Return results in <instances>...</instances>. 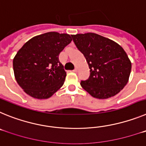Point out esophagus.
Returning a JSON list of instances; mask_svg holds the SVG:
<instances>
[{
  "mask_svg": "<svg viewBox=\"0 0 146 146\" xmlns=\"http://www.w3.org/2000/svg\"><path fill=\"white\" fill-rule=\"evenodd\" d=\"M72 72H75V73H76V72H77V69H74V70L72 71Z\"/></svg>",
  "mask_w": 146,
  "mask_h": 146,
  "instance_id": "34e87169",
  "label": "esophagus"
}]
</instances>
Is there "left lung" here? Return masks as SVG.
Segmentation results:
<instances>
[{
	"instance_id": "1",
	"label": "left lung",
	"mask_w": 146,
	"mask_h": 146,
	"mask_svg": "<svg viewBox=\"0 0 146 146\" xmlns=\"http://www.w3.org/2000/svg\"><path fill=\"white\" fill-rule=\"evenodd\" d=\"M77 49L83 54L90 76L80 85L96 99L116 95L127 84L131 69L128 55L118 44L94 33L72 35Z\"/></svg>"
}]
</instances>
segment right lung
<instances>
[{"instance_id": "obj_1", "label": "right lung", "mask_w": 146, "mask_h": 146, "mask_svg": "<svg viewBox=\"0 0 146 146\" xmlns=\"http://www.w3.org/2000/svg\"><path fill=\"white\" fill-rule=\"evenodd\" d=\"M72 40L67 33L48 32L33 37L19 50L13 69L17 82L27 94L48 99L61 88L66 72L58 56Z\"/></svg>"}]
</instances>
